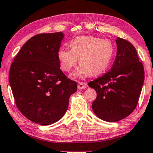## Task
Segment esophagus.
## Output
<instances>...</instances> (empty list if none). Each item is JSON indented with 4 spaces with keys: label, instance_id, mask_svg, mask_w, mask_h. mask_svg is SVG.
Wrapping results in <instances>:
<instances>
[{
    "label": "esophagus",
    "instance_id": "34e87169",
    "mask_svg": "<svg viewBox=\"0 0 153 153\" xmlns=\"http://www.w3.org/2000/svg\"><path fill=\"white\" fill-rule=\"evenodd\" d=\"M78 89H79V90H82V89H86V88H87L88 85L87 83H84V82H79L78 83Z\"/></svg>",
    "mask_w": 153,
    "mask_h": 153
}]
</instances>
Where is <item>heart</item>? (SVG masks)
Wrapping results in <instances>:
<instances>
[{
	"instance_id": "obj_1",
	"label": "heart",
	"mask_w": 153,
	"mask_h": 153,
	"mask_svg": "<svg viewBox=\"0 0 153 153\" xmlns=\"http://www.w3.org/2000/svg\"><path fill=\"white\" fill-rule=\"evenodd\" d=\"M70 50L60 48L57 58L61 69L69 72L78 62L80 66L73 74L74 77L89 74L97 76L105 71L114 57L115 47L111 41L94 36H81L69 41Z\"/></svg>"
}]
</instances>
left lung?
I'll use <instances>...</instances> for the list:
<instances>
[{
    "instance_id": "left-lung-1",
    "label": "left lung",
    "mask_w": 153,
    "mask_h": 153,
    "mask_svg": "<svg viewBox=\"0 0 153 153\" xmlns=\"http://www.w3.org/2000/svg\"><path fill=\"white\" fill-rule=\"evenodd\" d=\"M116 44L117 51L112 68L88 84L97 91L92 103L94 114L109 123L123 120L133 112L145 79L143 65L133 45L119 37Z\"/></svg>"
}]
</instances>
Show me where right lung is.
Listing matches in <instances>:
<instances>
[{
  "label": "right lung",
  "mask_w": 153,
  "mask_h": 153,
  "mask_svg": "<svg viewBox=\"0 0 153 153\" xmlns=\"http://www.w3.org/2000/svg\"><path fill=\"white\" fill-rule=\"evenodd\" d=\"M62 32L37 34L23 44L10 66L9 83L16 106L27 119L41 125L59 121L69 106L76 82L60 69L57 52Z\"/></svg>",
  "instance_id": "add662e5"
}]
</instances>
